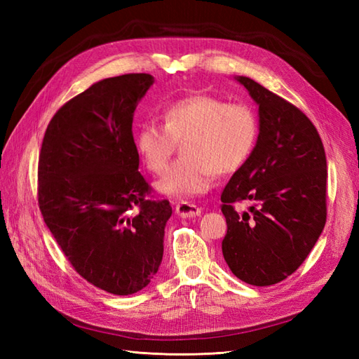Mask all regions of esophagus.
Listing matches in <instances>:
<instances>
[{
  "label": "esophagus",
  "instance_id": "esophagus-1",
  "mask_svg": "<svg viewBox=\"0 0 359 359\" xmlns=\"http://www.w3.org/2000/svg\"><path fill=\"white\" fill-rule=\"evenodd\" d=\"M175 212L182 217H196L199 216L202 212V208L197 207V205L191 203V202H179L175 205Z\"/></svg>",
  "mask_w": 359,
  "mask_h": 359
}]
</instances>
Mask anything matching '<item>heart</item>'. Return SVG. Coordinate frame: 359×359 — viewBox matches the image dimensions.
Returning <instances> with one entry per match:
<instances>
[{
  "label": "heart",
  "mask_w": 359,
  "mask_h": 359,
  "mask_svg": "<svg viewBox=\"0 0 359 359\" xmlns=\"http://www.w3.org/2000/svg\"><path fill=\"white\" fill-rule=\"evenodd\" d=\"M257 131L251 106L194 94L168 104L163 125L143 123L135 134V147L144 166L160 174L182 142L184 156L168 168L156 187L166 196L191 197L208 191L216 172L239 170L255 148Z\"/></svg>",
  "instance_id": "obj_1"
}]
</instances>
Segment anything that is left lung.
<instances>
[{"mask_svg":"<svg viewBox=\"0 0 359 359\" xmlns=\"http://www.w3.org/2000/svg\"><path fill=\"white\" fill-rule=\"evenodd\" d=\"M259 104L255 149L224 188L225 262L234 276L273 285L299 269L327 219V162L315 125L294 104L238 77ZM247 201L248 212L233 205Z\"/></svg>","mask_w":359,"mask_h":359,"instance_id":"left-lung-1","label":"left lung"}]
</instances>
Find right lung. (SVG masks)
Wrapping results in <instances>:
<instances>
[{
    "mask_svg": "<svg viewBox=\"0 0 359 359\" xmlns=\"http://www.w3.org/2000/svg\"><path fill=\"white\" fill-rule=\"evenodd\" d=\"M154 79L95 83L60 108L38 158V207L74 270L104 292H140L163 256L166 199L139 172L133 118Z\"/></svg>",
    "mask_w": 359,
    "mask_h": 359,
    "instance_id": "add662e5",
    "label": "right lung"
}]
</instances>
